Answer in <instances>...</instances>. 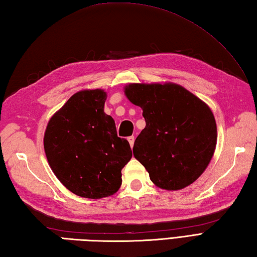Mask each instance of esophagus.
I'll return each mask as SVG.
<instances>
[{"label": "esophagus", "instance_id": "1", "mask_svg": "<svg viewBox=\"0 0 257 257\" xmlns=\"http://www.w3.org/2000/svg\"><path fill=\"white\" fill-rule=\"evenodd\" d=\"M128 141H129L130 147H132V148H133L134 144H135V137H133V136H132V137H128Z\"/></svg>", "mask_w": 257, "mask_h": 257}]
</instances>
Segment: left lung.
Returning <instances> with one entry per match:
<instances>
[{
	"label": "left lung",
	"mask_w": 257,
	"mask_h": 257,
	"mask_svg": "<svg viewBox=\"0 0 257 257\" xmlns=\"http://www.w3.org/2000/svg\"><path fill=\"white\" fill-rule=\"evenodd\" d=\"M124 94L143 109L146 127L133 150L151 181L166 190L193 183L215 150L216 123L211 109L176 84H130Z\"/></svg>",
	"instance_id": "8db88e82"
}]
</instances>
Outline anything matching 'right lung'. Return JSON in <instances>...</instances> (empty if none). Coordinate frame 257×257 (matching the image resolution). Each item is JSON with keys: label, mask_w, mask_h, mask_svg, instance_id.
Listing matches in <instances>:
<instances>
[{"label": "right lung", "mask_w": 257, "mask_h": 257, "mask_svg": "<svg viewBox=\"0 0 257 257\" xmlns=\"http://www.w3.org/2000/svg\"><path fill=\"white\" fill-rule=\"evenodd\" d=\"M101 89L76 92L48 121L44 149L57 179L73 193L101 199L116 193L121 170L132 159L129 143L117 136L103 111Z\"/></svg>", "instance_id": "right-lung-1"}]
</instances>
